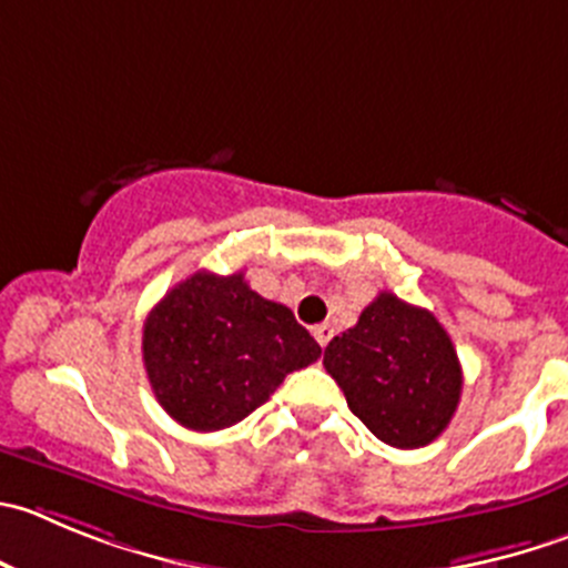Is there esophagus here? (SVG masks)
<instances>
[{"instance_id": "esophagus-1", "label": "esophagus", "mask_w": 568, "mask_h": 568, "mask_svg": "<svg viewBox=\"0 0 568 568\" xmlns=\"http://www.w3.org/2000/svg\"><path fill=\"white\" fill-rule=\"evenodd\" d=\"M312 334H315V339L321 343V348H326L328 339H332V334H334V328L328 326V323H317V326L312 328Z\"/></svg>"}]
</instances>
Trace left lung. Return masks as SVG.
Returning <instances> with one entry per match:
<instances>
[{
    "label": "left lung",
    "instance_id": "left-lung-1",
    "mask_svg": "<svg viewBox=\"0 0 568 568\" xmlns=\"http://www.w3.org/2000/svg\"><path fill=\"white\" fill-rule=\"evenodd\" d=\"M323 365L351 413L396 449L435 440L460 404L463 368L452 337L432 312L393 293L376 295L356 326L326 345Z\"/></svg>",
    "mask_w": 568,
    "mask_h": 568
}]
</instances>
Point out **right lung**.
<instances>
[{
    "label": "right lung",
    "instance_id": "obj_1",
    "mask_svg": "<svg viewBox=\"0 0 568 568\" xmlns=\"http://www.w3.org/2000/svg\"><path fill=\"white\" fill-rule=\"evenodd\" d=\"M144 368L170 418L194 432L240 424L321 345L284 304L262 298L242 273L197 270L144 321Z\"/></svg>",
    "mask_w": 568,
    "mask_h": 568
}]
</instances>
